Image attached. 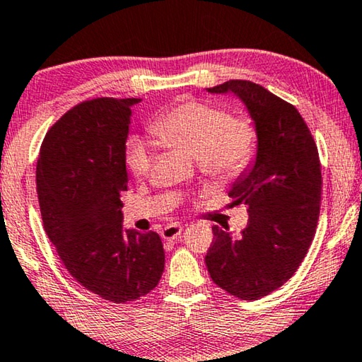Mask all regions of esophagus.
<instances>
[{
  "label": "esophagus",
  "mask_w": 362,
  "mask_h": 362,
  "mask_svg": "<svg viewBox=\"0 0 362 362\" xmlns=\"http://www.w3.org/2000/svg\"><path fill=\"white\" fill-rule=\"evenodd\" d=\"M182 231H183V228L180 225H169L160 231V234H162V238L167 239V241H174V239L180 236Z\"/></svg>",
  "instance_id": "34e87169"
}]
</instances>
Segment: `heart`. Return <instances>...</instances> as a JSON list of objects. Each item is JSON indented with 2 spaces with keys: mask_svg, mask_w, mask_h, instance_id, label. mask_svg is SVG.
<instances>
[{
  "mask_svg": "<svg viewBox=\"0 0 362 362\" xmlns=\"http://www.w3.org/2000/svg\"><path fill=\"white\" fill-rule=\"evenodd\" d=\"M149 132L162 144L195 157L202 174L216 182L241 175L256 156L259 141L251 119L202 101H185L165 111L152 121ZM152 162L154 152L146 142H131L126 164L136 179L149 174Z\"/></svg>",
  "mask_w": 362,
  "mask_h": 362,
  "instance_id": "1",
  "label": "heart"
}]
</instances>
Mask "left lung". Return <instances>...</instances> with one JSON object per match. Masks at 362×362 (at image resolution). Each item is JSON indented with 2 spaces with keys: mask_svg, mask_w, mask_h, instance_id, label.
I'll return each mask as SVG.
<instances>
[{
  "mask_svg": "<svg viewBox=\"0 0 362 362\" xmlns=\"http://www.w3.org/2000/svg\"><path fill=\"white\" fill-rule=\"evenodd\" d=\"M243 100L257 129L256 162L230 195L247 205L239 236L213 226L205 262L211 281L241 300H257L297 272L313 241L322 202V165L312 132L293 105L249 80L206 88Z\"/></svg>",
  "mask_w": 362,
  "mask_h": 362,
  "instance_id": "8db88e82",
  "label": "left lung"
}]
</instances>
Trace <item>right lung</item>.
<instances>
[{"label":"right lung","mask_w":362,"mask_h":362,"mask_svg":"<svg viewBox=\"0 0 362 362\" xmlns=\"http://www.w3.org/2000/svg\"><path fill=\"white\" fill-rule=\"evenodd\" d=\"M139 98H95L69 110L45 134L35 183L44 230L70 276L113 303L159 284L160 236L123 230L126 139Z\"/></svg>","instance_id":"1"}]
</instances>
